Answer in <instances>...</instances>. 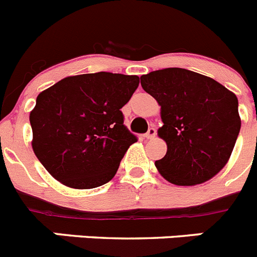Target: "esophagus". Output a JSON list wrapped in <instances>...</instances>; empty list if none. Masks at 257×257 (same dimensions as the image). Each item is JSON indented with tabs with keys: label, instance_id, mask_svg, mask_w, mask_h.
I'll return each mask as SVG.
<instances>
[{
	"label": "esophagus",
	"instance_id": "34e87169",
	"mask_svg": "<svg viewBox=\"0 0 257 257\" xmlns=\"http://www.w3.org/2000/svg\"><path fill=\"white\" fill-rule=\"evenodd\" d=\"M156 134H157L156 129L155 128H150V129H148L147 133H146V138H147V140H153V138L156 137Z\"/></svg>",
	"mask_w": 257,
	"mask_h": 257
}]
</instances>
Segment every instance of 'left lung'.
Instances as JSON below:
<instances>
[{
  "label": "left lung",
  "mask_w": 257,
  "mask_h": 257,
  "mask_svg": "<svg viewBox=\"0 0 257 257\" xmlns=\"http://www.w3.org/2000/svg\"><path fill=\"white\" fill-rule=\"evenodd\" d=\"M143 90L161 106L158 129L167 152L155 162L169 183L203 184L228 162L241 129L238 100L213 78L184 68H165L141 77Z\"/></svg>",
  "instance_id": "left-lung-1"
}]
</instances>
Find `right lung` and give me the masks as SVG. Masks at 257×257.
Masks as SVG:
<instances>
[{
    "label": "right lung",
    "instance_id": "right-lung-1",
    "mask_svg": "<svg viewBox=\"0 0 257 257\" xmlns=\"http://www.w3.org/2000/svg\"><path fill=\"white\" fill-rule=\"evenodd\" d=\"M138 85V76L97 72L69 76L38 95L30 111L31 146L54 179L72 189H93L115 176L137 142L120 109Z\"/></svg>",
    "mask_w": 257,
    "mask_h": 257
}]
</instances>
